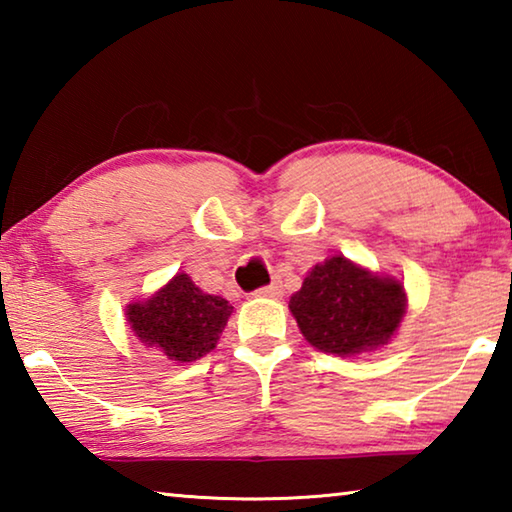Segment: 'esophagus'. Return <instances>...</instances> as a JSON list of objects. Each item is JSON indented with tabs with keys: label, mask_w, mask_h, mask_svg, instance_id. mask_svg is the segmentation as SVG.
Instances as JSON below:
<instances>
[{
	"label": "esophagus",
	"mask_w": 512,
	"mask_h": 512,
	"mask_svg": "<svg viewBox=\"0 0 512 512\" xmlns=\"http://www.w3.org/2000/svg\"><path fill=\"white\" fill-rule=\"evenodd\" d=\"M257 296L259 298H271V300H280L282 296H284V289H282V284H268V287H264V289H259L257 291Z\"/></svg>",
	"instance_id": "1"
}]
</instances>
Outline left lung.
Segmentation results:
<instances>
[{
    "label": "left lung",
    "mask_w": 512,
    "mask_h": 512,
    "mask_svg": "<svg viewBox=\"0 0 512 512\" xmlns=\"http://www.w3.org/2000/svg\"><path fill=\"white\" fill-rule=\"evenodd\" d=\"M404 282L343 255L305 275L289 309L309 345L334 357H359L386 345L406 316Z\"/></svg>",
    "instance_id": "obj_1"
}]
</instances>
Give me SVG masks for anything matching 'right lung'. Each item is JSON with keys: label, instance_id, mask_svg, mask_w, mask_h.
<instances>
[{"label": "right lung", "instance_id": "add662e5", "mask_svg": "<svg viewBox=\"0 0 512 512\" xmlns=\"http://www.w3.org/2000/svg\"><path fill=\"white\" fill-rule=\"evenodd\" d=\"M232 311L228 300L201 291L187 273H176L149 298L126 305V320L146 348L192 363L216 348Z\"/></svg>", "mask_w": 512, "mask_h": 512}]
</instances>
